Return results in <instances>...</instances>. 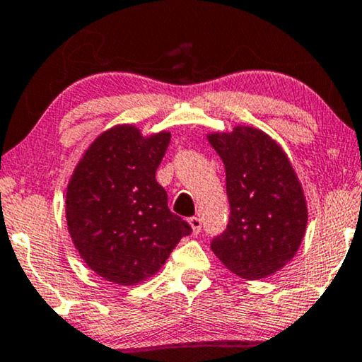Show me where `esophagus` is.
Masks as SVG:
<instances>
[{"instance_id": "esophagus-1", "label": "esophagus", "mask_w": 362, "mask_h": 362, "mask_svg": "<svg viewBox=\"0 0 362 362\" xmlns=\"http://www.w3.org/2000/svg\"><path fill=\"white\" fill-rule=\"evenodd\" d=\"M189 225H191V228H193V233L194 235H199L202 233V218L199 216H193V218H189Z\"/></svg>"}]
</instances>
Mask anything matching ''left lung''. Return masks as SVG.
<instances>
[{"instance_id":"left-lung-1","label":"left lung","mask_w":362,"mask_h":362,"mask_svg":"<svg viewBox=\"0 0 362 362\" xmlns=\"http://www.w3.org/2000/svg\"><path fill=\"white\" fill-rule=\"evenodd\" d=\"M225 164L230 220L211 240L223 265L242 279H265L290 262L307 226V204L297 174L272 137L253 127L211 134Z\"/></svg>"}]
</instances>
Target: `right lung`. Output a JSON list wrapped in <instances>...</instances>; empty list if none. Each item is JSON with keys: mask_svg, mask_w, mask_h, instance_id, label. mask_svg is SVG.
I'll list each match as a JSON object with an SVG mask.
<instances>
[{"mask_svg": "<svg viewBox=\"0 0 362 362\" xmlns=\"http://www.w3.org/2000/svg\"><path fill=\"white\" fill-rule=\"evenodd\" d=\"M171 134L142 137L134 126L100 134L66 188V225L80 257L97 275L136 285L160 269L189 223L168 208L156 181Z\"/></svg>", "mask_w": 362, "mask_h": 362, "instance_id": "obj_1", "label": "right lung"}]
</instances>
